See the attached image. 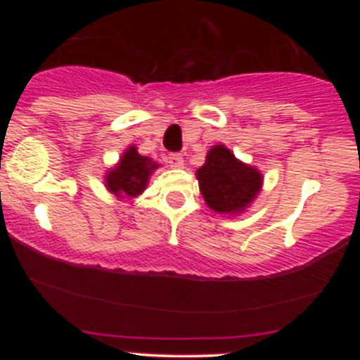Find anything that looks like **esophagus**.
Wrapping results in <instances>:
<instances>
[{"mask_svg": "<svg viewBox=\"0 0 360 360\" xmlns=\"http://www.w3.org/2000/svg\"><path fill=\"white\" fill-rule=\"evenodd\" d=\"M169 164H171V167L181 169L184 166L183 155H181V154H171V155H169Z\"/></svg>", "mask_w": 360, "mask_h": 360, "instance_id": "esophagus-1", "label": "esophagus"}]
</instances>
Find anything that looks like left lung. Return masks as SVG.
<instances>
[{"instance_id":"left-lung-1","label":"left lung","mask_w":360,"mask_h":360,"mask_svg":"<svg viewBox=\"0 0 360 360\" xmlns=\"http://www.w3.org/2000/svg\"><path fill=\"white\" fill-rule=\"evenodd\" d=\"M196 179L210 210L238 217L257 198L264 176L257 167L242 162L229 147L218 143L208 150L205 164L196 171Z\"/></svg>"}]
</instances>
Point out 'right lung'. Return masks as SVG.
<instances>
[{"mask_svg": "<svg viewBox=\"0 0 360 360\" xmlns=\"http://www.w3.org/2000/svg\"><path fill=\"white\" fill-rule=\"evenodd\" d=\"M157 167H160V164L150 157L140 155L137 147L130 146L125 148L118 162L105 172L103 181L106 191L115 194L118 200H134L146 191Z\"/></svg>", "mask_w": 360, "mask_h": 360, "instance_id": "obj_1", "label": "right lung"}]
</instances>
